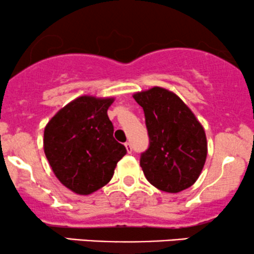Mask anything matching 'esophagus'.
I'll use <instances>...</instances> for the list:
<instances>
[{"mask_svg":"<svg viewBox=\"0 0 254 254\" xmlns=\"http://www.w3.org/2000/svg\"><path fill=\"white\" fill-rule=\"evenodd\" d=\"M125 148H127V153L131 154V151H132V147H131V143H130V142H125Z\"/></svg>","mask_w":254,"mask_h":254,"instance_id":"34e87169","label":"esophagus"}]
</instances>
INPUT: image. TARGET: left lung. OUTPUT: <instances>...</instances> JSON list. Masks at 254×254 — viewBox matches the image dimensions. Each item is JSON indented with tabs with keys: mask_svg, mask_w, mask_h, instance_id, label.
Listing matches in <instances>:
<instances>
[{
	"mask_svg": "<svg viewBox=\"0 0 254 254\" xmlns=\"http://www.w3.org/2000/svg\"><path fill=\"white\" fill-rule=\"evenodd\" d=\"M149 136L139 157L147 180L159 190L179 192L199 177L206 159V137L191 110L170 90L154 87L136 93Z\"/></svg>",
	"mask_w": 254,
	"mask_h": 254,
	"instance_id": "8db88e82",
	"label": "left lung"
}]
</instances>
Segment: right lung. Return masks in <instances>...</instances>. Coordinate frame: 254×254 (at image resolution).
Here are the masks:
<instances>
[{
  "mask_svg": "<svg viewBox=\"0 0 254 254\" xmlns=\"http://www.w3.org/2000/svg\"><path fill=\"white\" fill-rule=\"evenodd\" d=\"M113 99L80 97L51 118L44 131V151L61 183L89 194L106 185L127 148L113 137L107 110Z\"/></svg>",
  "mask_w": 254,
  "mask_h": 254,
  "instance_id": "add662e5",
  "label": "right lung"
}]
</instances>
